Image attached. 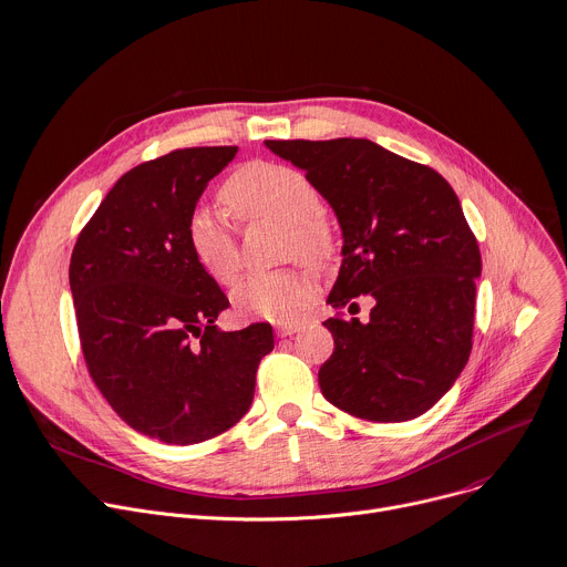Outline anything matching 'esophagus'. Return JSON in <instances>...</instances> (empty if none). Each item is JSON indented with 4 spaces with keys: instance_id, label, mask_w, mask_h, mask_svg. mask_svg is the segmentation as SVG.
<instances>
[{
    "instance_id": "1",
    "label": "esophagus",
    "mask_w": 567,
    "mask_h": 567,
    "mask_svg": "<svg viewBox=\"0 0 567 567\" xmlns=\"http://www.w3.org/2000/svg\"><path fill=\"white\" fill-rule=\"evenodd\" d=\"M301 327H303V322H277V324H275V329H277V333H279L281 338L297 333Z\"/></svg>"
}]
</instances>
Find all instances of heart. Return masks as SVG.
<instances>
[{"instance_id":"b5f03b06","label":"heart","mask_w":567,"mask_h":567,"mask_svg":"<svg viewBox=\"0 0 567 567\" xmlns=\"http://www.w3.org/2000/svg\"><path fill=\"white\" fill-rule=\"evenodd\" d=\"M223 200L243 220L270 218L286 225V257L322 266L333 251V236L322 220L324 198L301 171L255 162L238 168L223 186ZM188 245L205 272L229 286L240 270L236 225L216 209H196L188 218ZM310 295L303 272L288 268L277 272H251L231 292L234 306L245 316L288 320Z\"/></svg>"}]
</instances>
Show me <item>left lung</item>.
Instances as JSON below:
<instances>
[{"instance_id":"obj_1","label":"left lung","mask_w":567,"mask_h":567,"mask_svg":"<svg viewBox=\"0 0 567 567\" xmlns=\"http://www.w3.org/2000/svg\"><path fill=\"white\" fill-rule=\"evenodd\" d=\"M266 146L316 182L340 220L344 259L329 303L375 301L367 324L324 322L336 342L318 373L324 399L367 421L421 416L453 388L473 349L482 257L453 186L369 140Z\"/></svg>"}]
</instances>
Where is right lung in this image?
<instances>
[{"label": "right lung", "mask_w": 567, "mask_h": 567, "mask_svg": "<svg viewBox=\"0 0 567 567\" xmlns=\"http://www.w3.org/2000/svg\"><path fill=\"white\" fill-rule=\"evenodd\" d=\"M236 146L179 148L116 179L72 251L70 286L94 385L133 430L207 442L255 399L272 327L218 331L229 299L188 245V218Z\"/></svg>", "instance_id": "right-lung-1"}]
</instances>
